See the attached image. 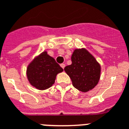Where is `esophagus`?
I'll list each match as a JSON object with an SVG mask.
<instances>
[{
  "label": "esophagus",
  "mask_w": 129,
  "mask_h": 129,
  "mask_svg": "<svg viewBox=\"0 0 129 129\" xmlns=\"http://www.w3.org/2000/svg\"><path fill=\"white\" fill-rule=\"evenodd\" d=\"M60 67H61L62 68V69H64V68L65 67V64H64V63L60 64Z\"/></svg>",
  "instance_id": "esophagus-1"
}]
</instances>
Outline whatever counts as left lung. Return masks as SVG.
<instances>
[{
  "label": "left lung",
  "mask_w": 129,
  "mask_h": 129,
  "mask_svg": "<svg viewBox=\"0 0 129 129\" xmlns=\"http://www.w3.org/2000/svg\"><path fill=\"white\" fill-rule=\"evenodd\" d=\"M72 64L64 71L76 89L87 92L94 88L100 78L101 67L86 49H76L71 56Z\"/></svg>",
  "instance_id": "obj_1"
}]
</instances>
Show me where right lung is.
<instances>
[{
    "label": "right lung",
    "mask_w": 129,
    "mask_h": 129,
    "mask_svg": "<svg viewBox=\"0 0 129 129\" xmlns=\"http://www.w3.org/2000/svg\"><path fill=\"white\" fill-rule=\"evenodd\" d=\"M63 71L53 58L43 52L34 58L27 69V76L30 84L38 89L50 87L55 82L56 76Z\"/></svg>",
    "instance_id": "add662e5"
}]
</instances>
